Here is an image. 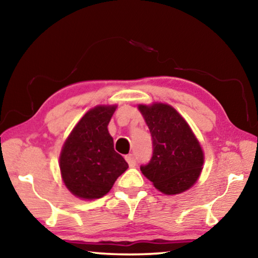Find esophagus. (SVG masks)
I'll list each match as a JSON object with an SVG mask.
<instances>
[{
	"mask_svg": "<svg viewBox=\"0 0 258 258\" xmlns=\"http://www.w3.org/2000/svg\"><path fill=\"white\" fill-rule=\"evenodd\" d=\"M125 159L131 167H133V166H135V164H137V159H135V157L133 155H127L125 157Z\"/></svg>",
	"mask_w": 258,
	"mask_h": 258,
	"instance_id": "obj_1",
	"label": "esophagus"
}]
</instances>
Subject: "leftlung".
Listing matches in <instances>:
<instances>
[{
    "instance_id": "left-lung-1",
    "label": "left lung",
    "mask_w": 258,
    "mask_h": 258,
    "mask_svg": "<svg viewBox=\"0 0 258 258\" xmlns=\"http://www.w3.org/2000/svg\"><path fill=\"white\" fill-rule=\"evenodd\" d=\"M152 138V157L141 172L160 192L177 195L195 184L202 173L204 152L190 126L165 103L139 104Z\"/></svg>"
}]
</instances>
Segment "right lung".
<instances>
[{"mask_svg": "<svg viewBox=\"0 0 258 258\" xmlns=\"http://www.w3.org/2000/svg\"><path fill=\"white\" fill-rule=\"evenodd\" d=\"M116 106H98L87 111L74 127L60 154L64 185L82 199L107 195L128 164L113 149L108 124Z\"/></svg>", "mask_w": 258, "mask_h": 258, "instance_id": "1", "label": "right lung"}]
</instances>
